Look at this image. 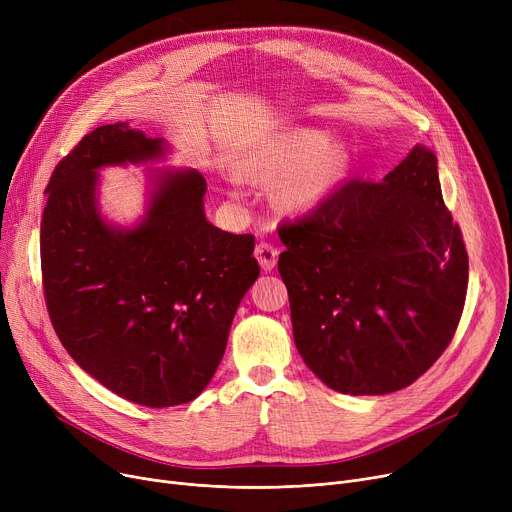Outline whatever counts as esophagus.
<instances>
[{"instance_id": "obj_1", "label": "esophagus", "mask_w": 512, "mask_h": 512, "mask_svg": "<svg viewBox=\"0 0 512 512\" xmlns=\"http://www.w3.org/2000/svg\"><path fill=\"white\" fill-rule=\"evenodd\" d=\"M278 255H280V251L274 245H267V242H261V245H257V249H255V257H257L263 272L274 270L278 263Z\"/></svg>"}]
</instances>
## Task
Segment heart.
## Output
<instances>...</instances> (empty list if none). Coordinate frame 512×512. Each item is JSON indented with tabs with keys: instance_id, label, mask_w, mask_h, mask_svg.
<instances>
[{
	"instance_id": "b5f03b06",
	"label": "heart",
	"mask_w": 512,
	"mask_h": 512,
	"mask_svg": "<svg viewBox=\"0 0 512 512\" xmlns=\"http://www.w3.org/2000/svg\"><path fill=\"white\" fill-rule=\"evenodd\" d=\"M251 178L274 182L272 201L282 213L303 215L324 205L351 172V151L330 132L290 128L259 145L247 159ZM232 197L242 195V176L230 174Z\"/></svg>"
}]
</instances>
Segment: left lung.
I'll list each match as a JSON object with an SVG mask.
<instances>
[{
  "mask_svg": "<svg viewBox=\"0 0 512 512\" xmlns=\"http://www.w3.org/2000/svg\"><path fill=\"white\" fill-rule=\"evenodd\" d=\"M278 234L294 344L328 388L388 394L438 361L463 313L469 259L434 151L415 145L382 182L348 180Z\"/></svg>",
  "mask_w": 512,
  "mask_h": 512,
  "instance_id": "8db88e82",
  "label": "left lung"
}]
</instances>
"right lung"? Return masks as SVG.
<instances>
[{
	"label": "right lung",
	"instance_id": "add662e5",
	"mask_svg": "<svg viewBox=\"0 0 512 512\" xmlns=\"http://www.w3.org/2000/svg\"><path fill=\"white\" fill-rule=\"evenodd\" d=\"M168 149L128 122L95 128L53 170L41 220L53 330L101 386L151 409L205 390L259 276L255 236L207 222V182L193 168L149 170L147 209L134 226L103 218L99 170L151 164Z\"/></svg>",
	"mask_w": 512,
	"mask_h": 512
}]
</instances>
